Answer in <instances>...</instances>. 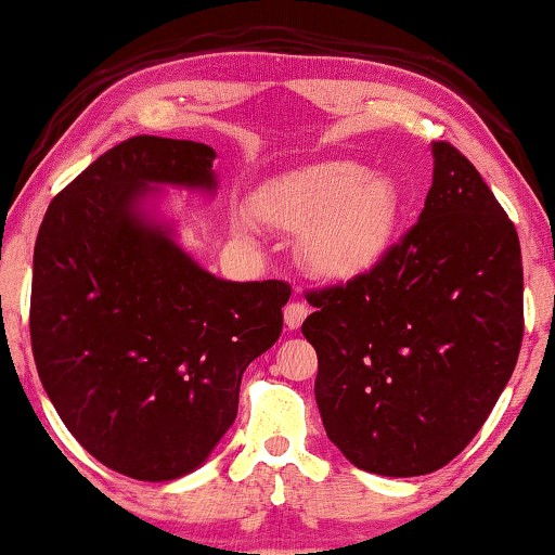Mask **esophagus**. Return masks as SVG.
Here are the masks:
<instances>
[{
    "instance_id": "1",
    "label": "esophagus",
    "mask_w": 555,
    "mask_h": 555,
    "mask_svg": "<svg viewBox=\"0 0 555 555\" xmlns=\"http://www.w3.org/2000/svg\"><path fill=\"white\" fill-rule=\"evenodd\" d=\"M307 305L305 302H299V299H292L289 305L284 307V323H286V328L289 331H297L299 325H302V320L307 318Z\"/></svg>"
}]
</instances>
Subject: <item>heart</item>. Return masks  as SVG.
I'll return each instance as SVG.
<instances>
[{
  "label": "heart",
  "mask_w": 555,
  "mask_h": 555,
  "mask_svg": "<svg viewBox=\"0 0 555 555\" xmlns=\"http://www.w3.org/2000/svg\"><path fill=\"white\" fill-rule=\"evenodd\" d=\"M403 209L396 180L349 159L286 172L258 196L263 222L302 232V263L328 282H353L375 271L396 245Z\"/></svg>",
  "instance_id": "heart-1"
}]
</instances>
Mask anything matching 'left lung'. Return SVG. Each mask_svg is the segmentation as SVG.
<instances>
[{
	"label": "left lung",
	"instance_id": "left-lung-1",
	"mask_svg": "<svg viewBox=\"0 0 555 555\" xmlns=\"http://www.w3.org/2000/svg\"><path fill=\"white\" fill-rule=\"evenodd\" d=\"M418 222L375 271L310 292L325 434L357 468L411 478L468 447L522 346V253L470 159L434 142Z\"/></svg>",
	"mask_w": 555,
	"mask_h": 555
}]
</instances>
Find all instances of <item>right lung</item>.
Instances as JSON below:
<instances>
[{
	"label": "right lung",
	"instance_id": "1",
	"mask_svg": "<svg viewBox=\"0 0 555 555\" xmlns=\"http://www.w3.org/2000/svg\"><path fill=\"white\" fill-rule=\"evenodd\" d=\"M214 157L189 139H126L53 198L33 253L30 341L53 409L105 468L152 483L211 455L292 295L217 279L144 209L152 185L217 191Z\"/></svg>",
	"mask_w": 555,
	"mask_h": 555
}]
</instances>
